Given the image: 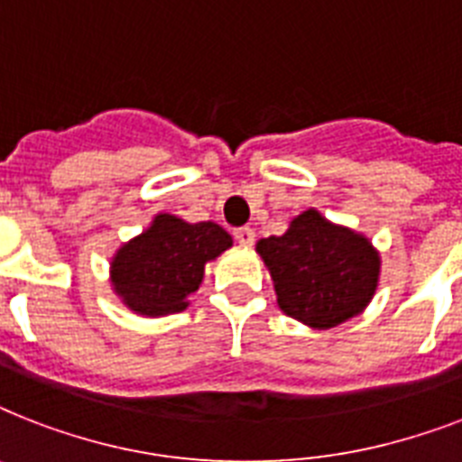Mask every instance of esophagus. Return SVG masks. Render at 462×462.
I'll return each instance as SVG.
<instances>
[{"instance_id": "esophagus-1", "label": "esophagus", "mask_w": 462, "mask_h": 462, "mask_svg": "<svg viewBox=\"0 0 462 462\" xmlns=\"http://www.w3.org/2000/svg\"><path fill=\"white\" fill-rule=\"evenodd\" d=\"M235 239H237L242 246H251L254 239H256V232L251 230V227H237V230H235Z\"/></svg>"}]
</instances>
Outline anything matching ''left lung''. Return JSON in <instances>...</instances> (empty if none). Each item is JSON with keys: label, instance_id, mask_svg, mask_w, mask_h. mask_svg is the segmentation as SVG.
<instances>
[{"label": "left lung", "instance_id": "8db88e82", "mask_svg": "<svg viewBox=\"0 0 462 462\" xmlns=\"http://www.w3.org/2000/svg\"><path fill=\"white\" fill-rule=\"evenodd\" d=\"M280 309L310 328H335L373 299L380 256L365 237L328 223L318 211L291 220L282 237L258 242Z\"/></svg>", "mask_w": 462, "mask_h": 462}]
</instances>
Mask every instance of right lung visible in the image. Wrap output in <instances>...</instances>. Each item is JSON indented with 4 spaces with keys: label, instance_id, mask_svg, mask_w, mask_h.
Returning <instances> with one entry per match:
<instances>
[{
    "label": "right lung",
    "instance_id": "right-lung-1",
    "mask_svg": "<svg viewBox=\"0 0 462 462\" xmlns=\"http://www.w3.org/2000/svg\"><path fill=\"white\" fill-rule=\"evenodd\" d=\"M230 246L232 237L220 225L161 213L116 254L111 282L123 303L142 316L180 313L204 280V265Z\"/></svg>",
    "mask_w": 462,
    "mask_h": 462
}]
</instances>
